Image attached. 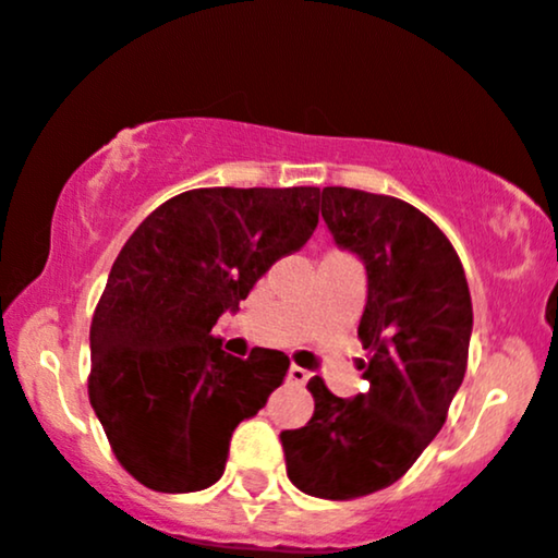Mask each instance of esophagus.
<instances>
[{"label":"esophagus","instance_id":"esophagus-1","mask_svg":"<svg viewBox=\"0 0 558 558\" xmlns=\"http://www.w3.org/2000/svg\"><path fill=\"white\" fill-rule=\"evenodd\" d=\"M287 378H290L292 384H305L307 378H311V373H307L305 368H300V365H292L290 373H287Z\"/></svg>","mask_w":558,"mask_h":558}]
</instances>
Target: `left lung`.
I'll use <instances>...</instances> for the list:
<instances>
[{"label":"left lung","instance_id":"left-lung-1","mask_svg":"<svg viewBox=\"0 0 558 558\" xmlns=\"http://www.w3.org/2000/svg\"><path fill=\"white\" fill-rule=\"evenodd\" d=\"M320 216L365 266L357 337L368 360L357 368L368 389L342 399L313 376V417L279 438L292 486L347 501L397 483L447 423L468 371L473 303L447 234L410 203L324 187Z\"/></svg>","mask_w":558,"mask_h":558}]
</instances>
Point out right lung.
I'll return each mask as SVG.
<instances>
[{
  "label": "right lung",
  "mask_w": 558,
  "mask_h": 558,
  "mask_svg": "<svg viewBox=\"0 0 558 558\" xmlns=\"http://www.w3.org/2000/svg\"><path fill=\"white\" fill-rule=\"evenodd\" d=\"M318 187H201L124 242L90 320L88 397L135 481L193 494L225 475L234 428L284 381L290 357L240 360L211 337L221 313L318 227Z\"/></svg>",
  "instance_id": "1"
}]
</instances>
